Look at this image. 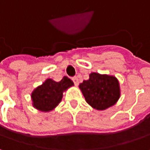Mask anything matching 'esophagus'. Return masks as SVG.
<instances>
[{
  "label": "esophagus",
  "instance_id": "esophagus-1",
  "mask_svg": "<svg viewBox=\"0 0 150 150\" xmlns=\"http://www.w3.org/2000/svg\"><path fill=\"white\" fill-rule=\"evenodd\" d=\"M72 80L74 81L75 85L77 86V85H78V84H79V80H78V78H77V77H74V78H72Z\"/></svg>",
  "mask_w": 150,
  "mask_h": 150
}]
</instances>
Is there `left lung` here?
I'll return each mask as SVG.
<instances>
[{"label": "left lung", "mask_w": 150, "mask_h": 150, "mask_svg": "<svg viewBox=\"0 0 150 150\" xmlns=\"http://www.w3.org/2000/svg\"><path fill=\"white\" fill-rule=\"evenodd\" d=\"M86 102L98 110H104L116 103L120 96V84L113 75L93 72L89 80L79 85Z\"/></svg>", "instance_id": "obj_1"}]
</instances>
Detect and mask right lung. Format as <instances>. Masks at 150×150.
Returning <instances> with one entry per match:
<instances>
[{"label":"right lung","instance_id":"1","mask_svg":"<svg viewBox=\"0 0 150 150\" xmlns=\"http://www.w3.org/2000/svg\"><path fill=\"white\" fill-rule=\"evenodd\" d=\"M73 85V81L67 76H64L59 82L47 79L32 91L33 106L43 112L53 110L62 100L63 93Z\"/></svg>","mask_w":150,"mask_h":150}]
</instances>
